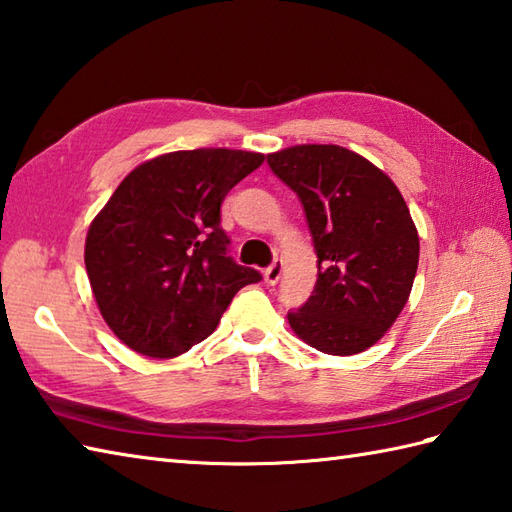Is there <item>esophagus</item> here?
<instances>
[{
  "instance_id": "obj_1",
  "label": "esophagus",
  "mask_w": 512,
  "mask_h": 512,
  "mask_svg": "<svg viewBox=\"0 0 512 512\" xmlns=\"http://www.w3.org/2000/svg\"><path fill=\"white\" fill-rule=\"evenodd\" d=\"M282 273H284V262H282V259H275V262L270 264V266L266 268V273H264L266 284L275 286V284L279 282V277H282Z\"/></svg>"
}]
</instances>
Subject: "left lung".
Here are the masks:
<instances>
[{"label": "left lung", "instance_id": "obj_1", "mask_svg": "<svg viewBox=\"0 0 512 512\" xmlns=\"http://www.w3.org/2000/svg\"><path fill=\"white\" fill-rule=\"evenodd\" d=\"M266 159L302 202L317 253L315 290L288 313L290 328L326 355L364 353L395 324L415 282L419 235L402 193L335 144L290 146Z\"/></svg>", "mask_w": 512, "mask_h": 512}]
</instances>
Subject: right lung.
I'll return each mask as SVG.
<instances>
[{
  "mask_svg": "<svg viewBox=\"0 0 512 512\" xmlns=\"http://www.w3.org/2000/svg\"><path fill=\"white\" fill-rule=\"evenodd\" d=\"M262 153L197 148L159 155L124 177L86 235L84 262L99 313L122 342L170 359L217 328L255 268L228 255L224 197Z\"/></svg>",
  "mask_w": 512,
  "mask_h": 512,
  "instance_id": "add662e5",
  "label": "right lung"
}]
</instances>
